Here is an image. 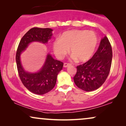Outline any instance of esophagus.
<instances>
[{"instance_id":"34e87169","label":"esophagus","mask_w":126,"mask_h":126,"mask_svg":"<svg viewBox=\"0 0 126 126\" xmlns=\"http://www.w3.org/2000/svg\"><path fill=\"white\" fill-rule=\"evenodd\" d=\"M70 65H71V64H70V63H65L64 64H63V67H64V68H67V67H68L69 66H70Z\"/></svg>"}]
</instances>
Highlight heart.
I'll return each instance as SVG.
<instances>
[{"label":"heart","instance_id":"heart-1","mask_svg":"<svg viewBox=\"0 0 126 126\" xmlns=\"http://www.w3.org/2000/svg\"><path fill=\"white\" fill-rule=\"evenodd\" d=\"M98 42L95 32L86 30H72L63 32L59 39L53 42V49L57 57L63 58L69 52L73 60L81 63L90 60Z\"/></svg>","mask_w":126,"mask_h":126}]
</instances>
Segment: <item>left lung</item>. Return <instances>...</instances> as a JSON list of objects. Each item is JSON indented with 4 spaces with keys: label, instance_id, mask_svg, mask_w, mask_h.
<instances>
[{
    "label": "left lung",
    "instance_id": "8db88e82",
    "mask_svg": "<svg viewBox=\"0 0 126 126\" xmlns=\"http://www.w3.org/2000/svg\"><path fill=\"white\" fill-rule=\"evenodd\" d=\"M112 59L111 44L105 36L101 39L99 48L92 58L77 66V73L73 77L77 87L87 92L100 87L109 75Z\"/></svg>",
    "mask_w": 126,
    "mask_h": 126
}]
</instances>
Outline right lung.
I'll return each instance as SVG.
<instances>
[{
    "mask_svg": "<svg viewBox=\"0 0 126 126\" xmlns=\"http://www.w3.org/2000/svg\"><path fill=\"white\" fill-rule=\"evenodd\" d=\"M50 28L34 27L29 30L20 39L17 49L16 62L19 76L24 86L30 92L37 94H44L50 91L56 84L58 74L63 69V63L55 60L50 53L38 71L30 72L25 70L22 65L20 56L32 42L46 44L53 35Z\"/></svg>",
    "mask_w": 126,
    "mask_h": 126,
    "instance_id": "add662e5",
    "label": "right lung"
}]
</instances>
